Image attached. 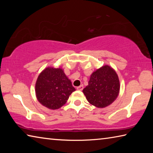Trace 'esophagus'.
<instances>
[{
  "label": "esophagus",
  "instance_id": "esophagus-1",
  "mask_svg": "<svg viewBox=\"0 0 153 153\" xmlns=\"http://www.w3.org/2000/svg\"><path fill=\"white\" fill-rule=\"evenodd\" d=\"M76 89H77V90H82L83 89H84V86H83V85H81V86H77V87L76 88Z\"/></svg>",
  "mask_w": 153,
  "mask_h": 153
}]
</instances>
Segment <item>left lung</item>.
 I'll return each instance as SVG.
<instances>
[{"mask_svg":"<svg viewBox=\"0 0 153 153\" xmlns=\"http://www.w3.org/2000/svg\"><path fill=\"white\" fill-rule=\"evenodd\" d=\"M120 80L116 72L108 65L93 72L88 86L83 90L90 104L98 108H104L114 102L120 92Z\"/></svg>","mask_w":153,"mask_h":153,"instance_id":"8db88e82","label":"left lung"}]
</instances>
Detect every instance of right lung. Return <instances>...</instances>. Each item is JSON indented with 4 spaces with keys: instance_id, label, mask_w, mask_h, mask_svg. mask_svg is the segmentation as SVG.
Listing matches in <instances>:
<instances>
[{
    "instance_id": "right-lung-1",
    "label": "right lung",
    "mask_w": 153,
    "mask_h": 153,
    "mask_svg": "<svg viewBox=\"0 0 153 153\" xmlns=\"http://www.w3.org/2000/svg\"><path fill=\"white\" fill-rule=\"evenodd\" d=\"M38 101L50 109H57L65 104L76 89L61 68L47 67L41 72L36 83Z\"/></svg>"
}]
</instances>
